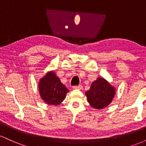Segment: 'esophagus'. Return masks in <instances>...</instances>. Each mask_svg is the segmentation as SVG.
Instances as JSON below:
<instances>
[{"instance_id": "1", "label": "esophagus", "mask_w": 146, "mask_h": 146, "mask_svg": "<svg viewBox=\"0 0 146 146\" xmlns=\"http://www.w3.org/2000/svg\"><path fill=\"white\" fill-rule=\"evenodd\" d=\"M73 89H77V90H81L82 88V86L80 85V86H73Z\"/></svg>"}]
</instances>
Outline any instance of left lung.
Instances as JSON below:
<instances>
[{
  "label": "left lung",
  "instance_id": "left-lung-1",
  "mask_svg": "<svg viewBox=\"0 0 146 146\" xmlns=\"http://www.w3.org/2000/svg\"><path fill=\"white\" fill-rule=\"evenodd\" d=\"M116 90L103 78H98L91 84L90 89L86 91L88 103L95 109H103L113 101Z\"/></svg>",
  "mask_w": 146,
  "mask_h": 146
}]
</instances>
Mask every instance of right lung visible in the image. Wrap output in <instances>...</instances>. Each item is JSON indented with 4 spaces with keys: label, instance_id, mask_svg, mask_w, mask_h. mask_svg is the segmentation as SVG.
I'll list each match as a JSON object with an SVG mask.
<instances>
[{
    "label": "right lung",
    "instance_id": "add662e5",
    "mask_svg": "<svg viewBox=\"0 0 146 146\" xmlns=\"http://www.w3.org/2000/svg\"><path fill=\"white\" fill-rule=\"evenodd\" d=\"M38 86L42 100L48 105H59L69 91L53 71H48L39 80Z\"/></svg>",
    "mask_w": 146,
    "mask_h": 146
}]
</instances>
